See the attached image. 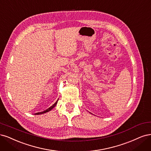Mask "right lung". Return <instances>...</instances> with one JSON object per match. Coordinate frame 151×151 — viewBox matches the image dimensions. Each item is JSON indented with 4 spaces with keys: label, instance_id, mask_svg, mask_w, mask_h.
<instances>
[{
    "label": "right lung",
    "instance_id": "add662e5",
    "mask_svg": "<svg viewBox=\"0 0 151 151\" xmlns=\"http://www.w3.org/2000/svg\"><path fill=\"white\" fill-rule=\"evenodd\" d=\"M58 100L55 102V103L53 104L51 106H50V107L49 108V109H46V110H45V111H41V112H38V113H36V114H35V115H41V114H45V113H46V112H48V111H51L53 108L54 107H55V106L56 105V104H57V103H58Z\"/></svg>",
    "mask_w": 151,
    "mask_h": 151
}]
</instances>
